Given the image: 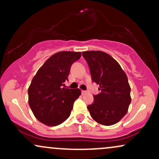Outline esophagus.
Returning a JSON list of instances; mask_svg holds the SVG:
<instances>
[{"mask_svg":"<svg viewBox=\"0 0 159 159\" xmlns=\"http://www.w3.org/2000/svg\"><path fill=\"white\" fill-rule=\"evenodd\" d=\"M86 93H87V91H85V90H82L81 91V94L82 95H85Z\"/></svg>","mask_w":159,"mask_h":159,"instance_id":"esophagus-1","label":"esophagus"}]
</instances>
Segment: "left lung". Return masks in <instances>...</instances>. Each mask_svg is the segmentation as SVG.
Here are the masks:
<instances>
[{"instance_id": "8db88e82", "label": "left lung", "mask_w": 159, "mask_h": 159, "mask_svg": "<svg viewBox=\"0 0 159 159\" xmlns=\"http://www.w3.org/2000/svg\"><path fill=\"white\" fill-rule=\"evenodd\" d=\"M93 82L101 92L87 106L95 121L104 125L116 124L126 114L131 103V88L126 74L118 62L101 51L83 52Z\"/></svg>"}]
</instances>
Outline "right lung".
I'll list each match as a JSON object with an SVG mask.
<instances>
[{
	"instance_id": "add662e5",
	"label": "right lung",
	"mask_w": 159,
	"mask_h": 159,
	"mask_svg": "<svg viewBox=\"0 0 159 159\" xmlns=\"http://www.w3.org/2000/svg\"><path fill=\"white\" fill-rule=\"evenodd\" d=\"M81 52H60L45 62L33 78L28 88V103L35 117L48 126L60 125L69 117L80 89L62 87L68 81L72 63Z\"/></svg>"
}]
</instances>
